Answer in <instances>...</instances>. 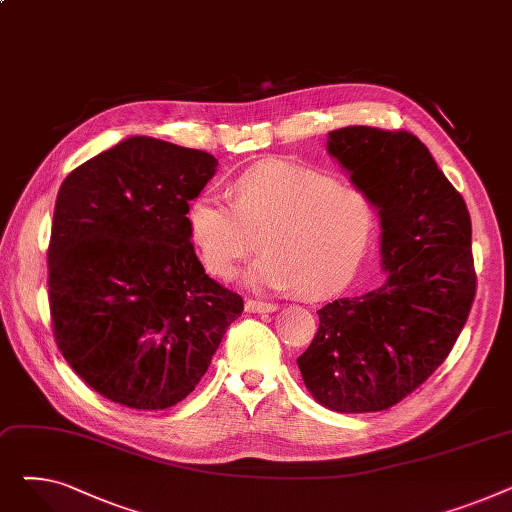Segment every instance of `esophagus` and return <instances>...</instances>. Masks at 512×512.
Returning <instances> with one entry per match:
<instances>
[{
    "mask_svg": "<svg viewBox=\"0 0 512 512\" xmlns=\"http://www.w3.org/2000/svg\"><path fill=\"white\" fill-rule=\"evenodd\" d=\"M245 309H247V313H274V311H278V305L263 303V301H247Z\"/></svg>",
    "mask_w": 512,
    "mask_h": 512,
    "instance_id": "esophagus-1",
    "label": "esophagus"
}]
</instances>
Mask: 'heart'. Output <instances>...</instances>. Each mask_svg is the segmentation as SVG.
Wrapping results in <instances>:
<instances>
[{"instance_id":"b5f03b06","label":"heart","mask_w":512,"mask_h":512,"mask_svg":"<svg viewBox=\"0 0 512 512\" xmlns=\"http://www.w3.org/2000/svg\"><path fill=\"white\" fill-rule=\"evenodd\" d=\"M232 201L203 191L186 207L191 245L205 270L226 278L259 245L242 274L253 290H299L319 299L357 272L375 230V207L357 186L290 159H265L232 180Z\"/></svg>"}]
</instances>
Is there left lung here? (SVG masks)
<instances>
[{
	"mask_svg": "<svg viewBox=\"0 0 512 512\" xmlns=\"http://www.w3.org/2000/svg\"><path fill=\"white\" fill-rule=\"evenodd\" d=\"M328 153L380 215L386 280L317 311L297 359L311 396L336 413L390 409L448 357L475 297L471 218L429 149L407 130L346 126Z\"/></svg>",
	"mask_w": 512,
	"mask_h": 512,
	"instance_id": "1",
	"label": "left lung"
}]
</instances>
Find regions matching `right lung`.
Here are the masks:
<instances>
[{
    "label": "right lung",
    "instance_id": "right-lung-1",
    "mask_svg": "<svg viewBox=\"0 0 512 512\" xmlns=\"http://www.w3.org/2000/svg\"><path fill=\"white\" fill-rule=\"evenodd\" d=\"M211 153L128 137L72 170L53 211L49 307L64 359L118 405L170 409L195 390L242 313L186 226Z\"/></svg>",
    "mask_w": 512,
    "mask_h": 512
}]
</instances>
